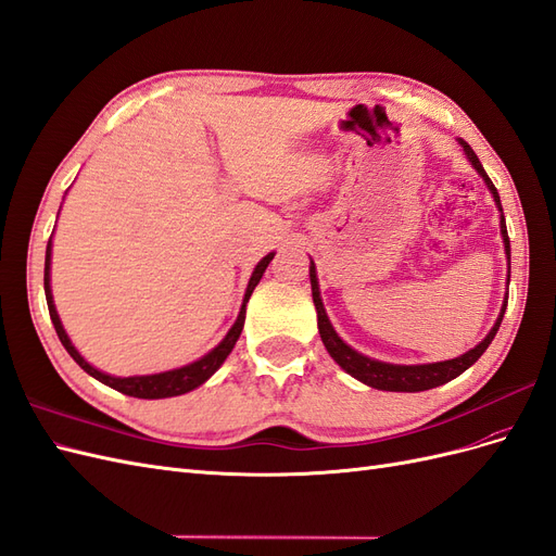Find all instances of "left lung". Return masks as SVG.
<instances>
[{"instance_id":"8db88e82","label":"left lung","mask_w":556,"mask_h":556,"mask_svg":"<svg viewBox=\"0 0 556 556\" xmlns=\"http://www.w3.org/2000/svg\"><path fill=\"white\" fill-rule=\"evenodd\" d=\"M459 143L464 146L466 150V157L470 160V164L476 166V172L484 178L486 188H490V192L494 194V201L498 211L503 213L501 208V199H498V192L494 188V182L490 180V176H486V172L482 169V164L478 160V155L473 153V148H470L466 141L459 139ZM501 233H503V243H506V255L510 260V239H508V229H506V220H503L501 215ZM313 264V262H311ZM311 288H313V304H315V311H317V329H319V339H323L325 348L329 355L336 359V364L343 366L345 371L350 376H355L357 380H362L364 384L368 387H376V390H384V392H425V390H431V387H439V384H445L450 382L452 378L462 376L468 366H473L480 357L482 352L490 348V343L494 341V336L501 327V319H503V313H506V306L508 301L503 304L501 308V315L496 319V325L492 327V331L486 333V339L476 345L473 350H468L466 355L462 357H454V359H447V362H439V364H422V366H396V364H384V362H376V359H368L364 355H359V352L352 350L350 345H345L339 336H336L333 327L329 325V317L325 313V306H323V299H319V288H317V278H315V266H311Z\"/></svg>"}]
</instances>
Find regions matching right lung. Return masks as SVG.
<instances>
[{
	"label": "right lung",
	"instance_id": "right-lung-1",
	"mask_svg": "<svg viewBox=\"0 0 556 556\" xmlns=\"http://www.w3.org/2000/svg\"><path fill=\"white\" fill-rule=\"evenodd\" d=\"M271 260H274V252H271V255H266V257L257 264L255 271H252V278H250V282H248V290H245V299H243V306H241L239 319H237V325H233V327L229 329V333L225 336V341H223L220 345H217V348H213V350L208 352V355L201 357L199 362L188 364V366H182V368H174V371H166V374H155V376L113 378V376H106V374H102V371H97L94 366H90L86 359H83V357L78 355V350L72 345L70 336H66L64 329H62L58 311H55V306H53V294H50V276H48V271H50V241H48V248H46L43 290H46V301H48V313H50V319H53V327H55V331H58V339L62 341V345L66 348V352H70V355L74 357V362L83 368V371L90 374V376L97 378L99 382H104V384L113 387V390L127 394V396H137V399H166V396H178V394H185V392L194 390V387H199L201 382H206V380L217 371V368L223 366V362L227 359V355L233 350V345H237L239 336H241V331H243L248 299H250L252 290H255V285L260 282V278H262V274H264V268L268 266V262H271Z\"/></svg>",
	"mask_w": 556,
	"mask_h": 556
}]
</instances>
